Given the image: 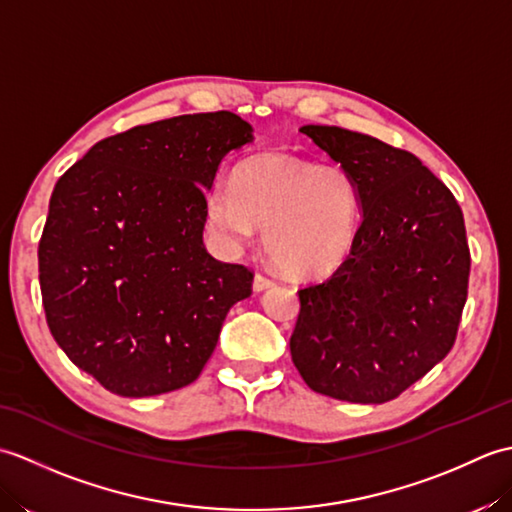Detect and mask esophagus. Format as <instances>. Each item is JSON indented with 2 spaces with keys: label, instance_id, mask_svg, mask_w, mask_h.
<instances>
[{
  "label": "esophagus",
  "instance_id": "esophagus-1",
  "mask_svg": "<svg viewBox=\"0 0 512 512\" xmlns=\"http://www.w3.org/2000/svg\"><path fill=\"white\" fill-rule=\"evenodd\" d=\"M273 286H275V281L270 279V277H266V275H262V273H257L255 279H253V290L255 292H264V290L273 288Z\"/></svg>",
  "mask_w": 512,
  "mask_h": 512
}]
</instances>
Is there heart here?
<instances>
[{
  "label": "heart",
  "instance_id": "heart-1",
  "mask_svg": "<svg viewBox=\"0 0 512 512\" xmlns=\"http://www.w3.org/2000/svg\"><path fill=\"white\" fill-rule=\"evenodd\" d=\"M206 222L228 248H242L264 228L268 257L292 277L339 268L358 237L361 198L350 171L295 156H257L239 165L231 187L215 182Z\"/></svg>",
  "mask_w": 512,
  "mask_h": 512
}]
</instances>
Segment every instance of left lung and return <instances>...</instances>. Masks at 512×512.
Instances as JSON below:
<instances>
[{
  "mask_svg": "<svg viewBox=\"0 0 512 512\" xmlns=\"http://www.w3.org/2000/svg\"><path fill=\"white\" fill-rule=\"evenodd\" d=\"M299 132L350 171L361 226L336 273L299 290L292 363L323 396L380 405L451 352L471 270L464 217L409 151L343 127Z\"/></svg>",
  "mask_w": 512,
  "mask_h": 512,
  "instance_id": "left-lung-1",
  "label": "left lung"
}]
</instances>
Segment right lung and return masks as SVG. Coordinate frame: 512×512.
I'll list each match as a JSON object with an SVG mask.
<instances>
[{"label":"right lung","instance_id":"add662e5","mask_svg":"<svg viewBox=\"0 0 512 512\" xmlns=\"http://www.w3.org/2000/svg\"><path fill=\"white\" fill-rule=\"evenodd\" d=\"M255 140L233 112L138 125L54 184L39 242L48 328L70 361L125 398L191 385L253 273L206 253V193Z\"/></svg>","mask_w":512,"mask_h":512}]
</instances>
